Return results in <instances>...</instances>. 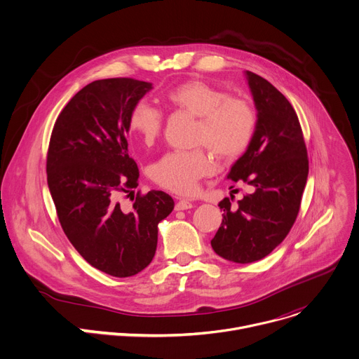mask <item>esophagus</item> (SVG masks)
I'll return each instance as SVG.
<instances>
[{
  "mask_svg": "<svg viewBox=\"0 0 359 359\" xmlns=\"http://www.w3.org/2000/svg\"><path fill=\"white\" fill-rule=\"evenodd\" d=\"M193 208V203L190 200H186V198H182L176 203L175 209L176 210H187V209H191Z\"/></svg>",
  "mask_w": 359,
  "mask_h": 359,
  "instance_id": "1",
  "label": "esophagus"
}]
</instances>
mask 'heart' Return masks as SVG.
Instances as JSON below:
<instances>
[{"label": "heart", "instance_id": "obj_1", "mask_svg": "<svg viewBox=\"0 0 359 359\" xmlns=\"http://www.w3.org/2000/svg\"><path fill=\"white\" fill-rule=\"evenodd\" d=\"M169 104L198 118L196 142L206 144L215 155L224 161L238 158L250 146L257 129V112L250 102L231 97L223 89L203 81H187L168 92ZM163 116L161 111L146 102L137 104L129 116L130 132L143 144L151 146L162 133ZM208 153L197 149L166 153L150 166V179L158 186L177 193L190 194L197 182L212 172Z\"/></svg>", "mask_w": 359, "mask_h": 359}]
</instances>
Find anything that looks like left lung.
<instances>
[{"label":"left lung","mask_w":359,"mask_h":359,"mask_svg":"<svg viewBox=\"0 0 359 359\" xmlns=\"http://www.w3.org/2000/svg\"><path fill=\"white\" fill-rule=\"evenodd\" d=\"M257 109V129L227 179L248 193L231 209L223 198V222L212 240L220 257L240 264L259 262L290 233L309 177V158L298 116L288 99L267 79L245 71ZM233 200V197H231Z\"/></svg>","instance_id":"left-lung-1"}]
</instances>
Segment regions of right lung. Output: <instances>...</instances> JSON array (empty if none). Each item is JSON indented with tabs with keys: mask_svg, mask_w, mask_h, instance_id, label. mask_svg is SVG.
Masks as SVG:
<instances>
[{
	"mask_svg": "<svg viewBox=\"0 0 359 359\" xmlns=\"http://www.w3.org/2000/svg\"><path fill=\"white\" fill-rule=\"evenodd\" d=\"M150 89L132 78L86 85L60 114L48 147V187L64 233L92 267L119 278L150 264L158 224L175 208L162 190L137 193L130 212L119 203L137 187L126 136L132 109Z\"/></svg>",
	"mask_w": 359,
	"mask_h": 359,
	"instance_id": "1",
	"label": "right lung"
}]
</instances>
